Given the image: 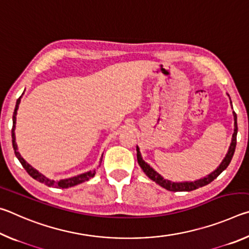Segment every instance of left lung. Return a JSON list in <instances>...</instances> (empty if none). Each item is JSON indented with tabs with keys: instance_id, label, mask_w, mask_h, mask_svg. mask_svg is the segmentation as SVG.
Masks as SVG:
<instances>
[{
	"instance_id": "8db88e82",
	"label": "left lung",
	"mask_w": 249,
	"mask_h": 249,
	"mask_svg": "<svg viewBox=\"0 0 249 249\" xmlns=\"http://www.w3.org/2000/svg\"><path fill=\"white\" fill-rule=\"evenodd\" d=\"M233 115H234V134H233V136H231V142L229 151H227L225 158L222 160L221 165L218 166L216 169L212 172V174H210L209 176L204 177V178L196 180V181H184V182H172V181H170V180L163 179L157 171H155L153 168L148 165V163L145 162L144 160H142L138 146L136 147L137 161H138V163H140V166L142 169V171L145 172L146 176L148 177L149 179L155 181V182L159 184L160 187L165 188L169 191H174V192L192 191V190H196V189H199L201 187H204V185L212 182L214 179H216L217 177L226 169L227 166L230 165L231 158H233V155L235 153V147H236V136H237V116H236L235 112H233Z\"/></svg>"
}]
</instances>
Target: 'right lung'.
Segmentation results:
<instances>
[{"mask_svg":"<svg viewBox=\"0 0 249 249\" xmlns=\"http://www.w3.org/2000/svg\"><path fill=\"white\" fill-rule=\"evenodd\" d=\"M20 98H22V96H19V98L18 99V101H16L15 109H14V113H13V127H12V144H13L15 156L19 160V162L22 163V166L24 167V169L27 171V174L31 176L32 178H34V179L37 180V181H39V182L44 183L46 185H48V187H54V188H60V189H67V188L73 187V185L80 184V183L84 182V181H88V180H90L91 178H93L94 175H95V170L84 172V174H81V175L75 176V177H71V178H68V179H62V180H59V181H54V180H52V179L47 178V177H45L43 174H40L38 170H36L35 168H33L31 165H29V163H27L26 161H25L24 158L19 155V153L18 151V145H16V142H15L16 114H18V105L20 103ZM101 162H102V158H101V160H100V165H101Z\"/></svg>","mask_w":249,"mask_h":249,"instance_id":"add662e5","label":"right lung"}]
</instances>
